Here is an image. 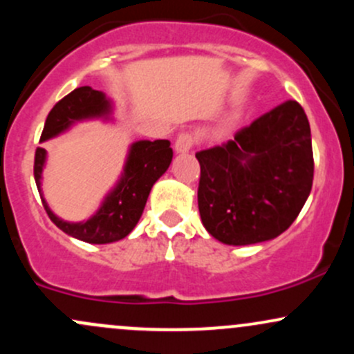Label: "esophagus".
<instances>
[{
  "mask_svg": "<svg viewBox=\"0 0 354 354\" xmlns=\"http://www.w3.org/2000/svg\"><path fill=\"white\" fill-rule=\"evenodd\" d=\"M193 146H195V138L189 133L180 134L176 138V141H174V151H176L178 154H186L188 151H192Z\"/></svg>",
  "mask_w": 354,
  "mask_h": 354,
  "instance_id": "1",
  "label": "esophagus"
}]
</instances>
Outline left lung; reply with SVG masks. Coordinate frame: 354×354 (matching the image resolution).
Instances as JSON below:
<instances>
[{"instance_id": "left-lung-1", "label": "left lung", "mask_w": 354, "mask_h": 354, "mask_svg": "<svg viewBox=\"0 0 354 354\" xmlns=\"http://www.w3.org/2000/svg\"><path fill=\"white\" fill-rule=\"evenodd\" d=\"M198 208L205 228L227 245H252L292 225L313 188L308 115L287 100L232 141L196 153Z\"/></svg>"}]
</instances>
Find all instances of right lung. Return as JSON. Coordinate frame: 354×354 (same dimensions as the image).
<instances>
[{
  "instance_id": "right-lung-1",
  "label": "right lung",
  "mask_w": 354,
  "mask_h": 354,
  "mask_svg": "<svg viewBox=\"0 0 354 354\" xmlns=\"http://www.w3.org/2000/svg\"><path fill=\"white\" fill-rule=\"evenodd\" d=\"M111 111V100L104 92L94 91L88 85L75 88L64 99L58 100L50 111L40 142L62 134L79 120L95 118L107 119ZM169 145L171 142L168 139L134 142L129 147V154H127L126 165H124V171L118 185L107 193L95 215L85 221H77V223L58 218L46 205L45 198L41 196V171L45 166L46 151L44 147H37L33 166L35 181H37L41 203L48 213L50 220L62 232L87 243H111L127 236L141 218L153 185L169 168L171 159H173V149Z\"/></svg>"
}]
</instances>
